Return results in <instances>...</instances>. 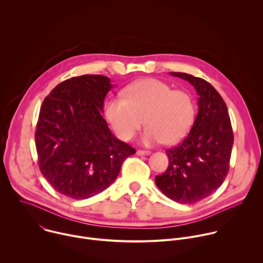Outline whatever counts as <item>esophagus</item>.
Here are the masks:
<instances>
[{
	"mask_svg": "<svg viewBox=\"0 0 263 263\" xmlns=\"http://www.w3.org/2000/svg\"><path fill=\"white\" fill-rule=\"evenodd\" d=\"M136 154L139 155V156H143V155H149V154H151V152H149V151H144V149H137Z\"/></svg>",
	"mask_w": 263,
	"mask_h": 263,
	"instance_id": "esophagus-1",
	"label": "esophagus"
}]
</instances>
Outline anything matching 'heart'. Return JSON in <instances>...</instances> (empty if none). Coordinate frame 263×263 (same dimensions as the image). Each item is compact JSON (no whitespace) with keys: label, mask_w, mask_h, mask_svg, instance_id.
<instances>
[{"label":"heart","mask_w":263,"mask_h":263,"mask_svg":"<svg viewBox=\"0 0 263 263\" xmlns=\"http://www.w3.org/2000/svg\"><path fill=\"white\" fill-rule=\"evenodd\" d=\"M122 97L105 102L104 114L116 134L125 141L132 139L146 124L141 135L145 145L174 144L189 133L194 124L196 105L184 90H173L158 79H144L126 86Z\"/></svg>","instance_id":"1"}]
</instances>
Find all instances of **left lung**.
<instances>
[{"instance_id":"1","label":"left lung","mask_w":263,"mask_h":263,"mask_svg":"<svg viewBox=\"0 0 263 263\" xmlns=\"http://www.w3.org/2000/svg\"><path fill=\"white\" fill-rule=\"evenodd\" d=\"M171 74L196 88L199 112L189 135L166 149L168 166L155 183L171 200L194 204L212 195L227 177L234 136L227 105L210 83L185 72Z\"/></svg>"}]
</instances>
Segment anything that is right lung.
Returning a JSON list of instances; mask_svg holds the SVG:
<instances>
[{"instance_id":"add662e5","label":"right lung","mask_w":263,"mask_h":263,"mask_svg":"<svg viewBox=\"0 0 263 263\" xmlns=\"http://www.w3.org/2000/svg\"><path fill=\"white\" fill-rule=\"evenodd\" d=\"M112 88L101 74H83L58 84L43 102L35 131L39 165L61 195L84 200L114 182L135 148L118 139L103 119Z\"/></svg>"}]
</instances>
